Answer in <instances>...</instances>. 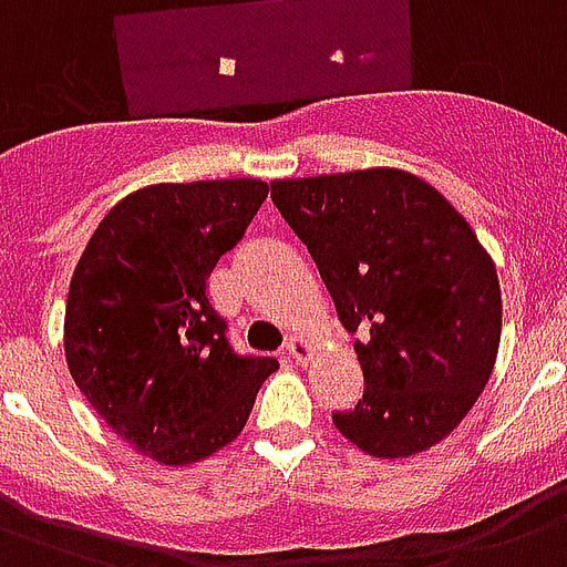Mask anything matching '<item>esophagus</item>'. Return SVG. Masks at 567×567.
<instances>
[{
  "label": "esophagus",
  "mask_w": 567,
  "mask_h": 567,
  "mask_svg": "<svg viewBox=\"0 0 567 567\" xmlns=\"http://www.w3.org/2000/svg\"><path fill=\"white\" fill-rule=\"evenodd\" d=\"M285 353L291 355V359L297 364H306L311 359V344H309V341H306V338L291 336V338H288V341H285Z\"/></svg>",
  "instance_id": "1"
}]
</instances>
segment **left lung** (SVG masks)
I'll list each match as a JSON object with an SVG mask.
<instances>
[{"label":"left lung","mask_w":567,"mask_h":567,"mask_svg":"<svg viewBox=\"0 0 567 567\" xmlns=\"http://www.w3.org/2000/svg\"><path fill=\"white\" fill-rule=\"evenodd\" d=\"M336 300L364 394L332 412L338 432L379 458L414 456L474 409L501 347L492 256L453 205L405 171L270 185Z\"/></svg>","instance_id":"left-lung-1"}]
</instances>
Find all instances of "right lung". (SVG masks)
Returning <instances> with one entry per match:
<instances>
[{
    "label": "right lung",
    "mask_w": 567,
    "mask_h": 567,
    "mask_svg": "<svg viewBox=\"0 0 567 567\" xmlns=\"http://www.w3.org/2000/svg\"><path fill=\"white\" fill-rule=\"evenodd\" d=\"M261 179L150 185L120 199L75 265L66 368L111 432L158 465L238 439L270 355H238L205 282L267 199Z\"/></svg>",
    "instance_id": "obj_1"
}]
</instances>
